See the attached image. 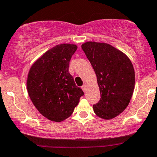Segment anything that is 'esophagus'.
<instances>
[{"label":"esophagus","mask_w":157,"mask_h":157,"mask_svg":"<svg viewBox=\"0 0 157 157\" xmlns=\"http://www.w3.org/2000/svg\"><path fill=\"white\" fill-rule=\"evenodd\" d=\"M82 89L83 90V91H84V93H85V92H86V85H83L82 86Z\"/></svg>","instance_id":"obj_1"}]
</instances>
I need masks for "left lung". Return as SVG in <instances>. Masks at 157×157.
<instances>
[{
	"mask_svg": "<svg viewBox=\"0 0 157 157\" xmlns=\"http://www.w3.org/2000/svg\"><path fill=\"white\" fill-rule=\"evenodd\" d=\"M82 48L93 66L101 93L94 112L102 119L115 118L126 109L133 95V64L124 53L106 42H86Z\"/></svg>",
	"mask_w": 157,
	"mask_h": 157,
	"instance_id": "left-lung-1",
	"label": "left lung"
}]
</instances>
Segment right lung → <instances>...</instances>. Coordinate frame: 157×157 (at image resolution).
<instances>
[{
	"instance_id": "1",
	"label": "right lung",
	"mask_w": 157,
	"mask_h": 157,
	"mask_svg": "<svg viewBox=\"0 0 157 157\" xmlns=\"http://www.w3.org/2000/svg\"><path fill=\"white\" fill-rule=\"evenodd\" d=\"M75 44L57 45L31 65L26 86L33 104L42 116L59 123L73 114L84 95L69 73V63L77 49Z\"/></svg>"
}]
</instances>
